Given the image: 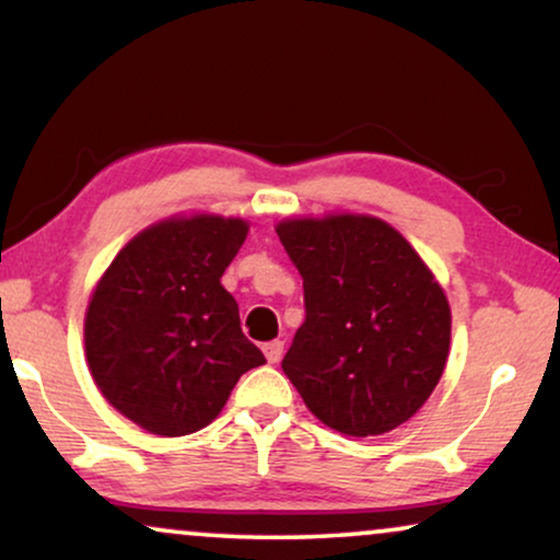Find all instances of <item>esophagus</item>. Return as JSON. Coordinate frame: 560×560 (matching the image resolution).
I'll return each mask as SVG.
<instances>
[{
    "label": "esophagus",
    "mask_w": 560,
    "mask_h": 560,
    "mask_svg": "<svg viewBox=\"0 0 560 560\" xmlns=\"http://www.w3.org/2000/svg\"><path fill=\"white\" fill-rule=\"evenodd\" d=\"M282 349H285V343L282 341H270V343H265L262 347V351H265V359L270 364H278L280 359H282Z\"/></svg>",
    "instance_id": "obj_1"
}]
</instances>
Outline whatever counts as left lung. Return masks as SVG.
<instances>
[{
	"label": "left lung",
	"instance_id": "1",
	"mask_svg": "<svg viewBox=\"0 0 560 560\" xmlns=\"http://www.w3.org/2000/svg\"><path fill=\"white\" fill-rule=\"evenodd\" d=\"M303 278L305 320L282 372L305 408L351 439L402 425L439 385L448 298L410 242L370 213L282 219Z\"/></svg>",
	"mask_w": 560,
	"mask_h": 560
}]
</instances>
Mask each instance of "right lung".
I'll return each instance as SVG.
<instances>
[{"mask_svg": "<svg viewBox=\"0 0 560 560\" xmlns=\"http://www.w3.org/2000/svg\"><path fill=\"white\" fill-rule=\"evenodd\" d=\"M247 234L240 217L163 219L98 278L83 320L89 372L106 402L148 433L201 431L242 374L265 364L221 285Z\"/></svg>", "mask_w": 560, "mask_h": 560, "instance_id": "add662e5", "label": "right lung"}]
</instances>
